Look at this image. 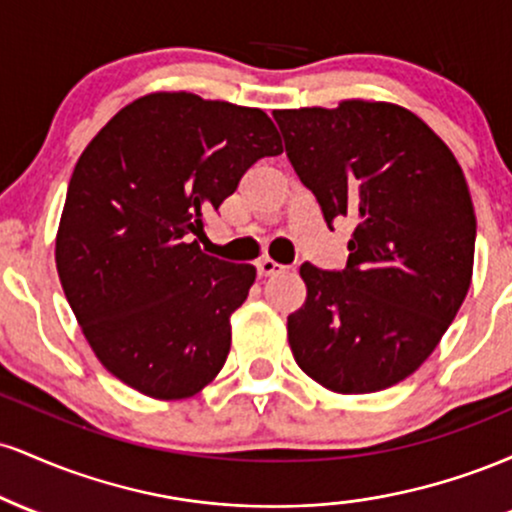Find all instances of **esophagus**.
<instances>
[{
  "instance_id": "34e87169",
  "label": "esophagus",
  "mask_w": 512,
  "mask_h": 512,
  "mask_svg": "<svg viewBox=\"0 0 512 512\" xmlns=\"http://www.w3.org/2000/svg\"><path fill=\"white\" fill-rule=\"evenodd\" d=\"M284 272V267H281V264H276L274 260H260L257 262V276H260V279H267V276H274V274H281Z\"/></svg>"
}]
</instances>
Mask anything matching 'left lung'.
I'll list each match as a JSON object with an SVG mask.
<instances>
[{
  "label": "left lung",
  "mask_w": 512,
  "mask_h": 512,
  "mask_svg": "<svg viewBox=\"0 0 512 512\" xmlns=\"http://www.w3.org/2000/svg\"><path fill=\"white\" fill-rule=\"evenodd\" d=\"M274 120L327 226L354 223L342 272L301 267L308 298L289 315L293 358L342 395L397 385L431 356L472 281L477 219L460 163L392 103L276 110Z\"/></svg>",
  "instance_id": "8db88e82"
}]
</instances>
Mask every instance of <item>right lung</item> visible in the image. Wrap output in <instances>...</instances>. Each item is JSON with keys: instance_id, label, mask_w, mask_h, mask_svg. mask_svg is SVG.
<instances>
[{"instance_id": "obj_1", "label": "right lung", "mask_w": 512, "mask_h": 512, "mask_svg": "<svg viewBox=\"0 0 512 512\" xmlns=\"http://www.w3.org/2000/svg\"><path fill=\"white\" fill-rule=\"evenodd\" d=\"M260 108L149 93L93 137L69 180L55 260L93 354L156 399L192 397L231 351L255 267L204 255V216L281 154Z\"/></svg>"}]
</instances>
